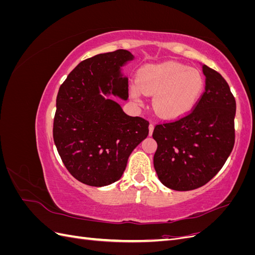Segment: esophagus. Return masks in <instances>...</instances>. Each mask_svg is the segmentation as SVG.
Listing matches in <instances>:
<instances>
[{
	"mask_svg": "<svg viewBox=\"0 0 255 255\" xmlns=\"http://www.w3.org/2000/svg\"><path fill=\"white\" fill-rule=\"evenodd\" d=\"M153 129H154V125L153 123H151V125L149 126V135L150 136L153 134Z\"/></svg>",
	"mask_w": 255,
	"mask_h": 255,
	"instance_id": "esophagus-1",
	"label": "esophagus"
}]
</instances>
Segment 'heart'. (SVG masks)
<instances>
[{
  "instance_id": "heart-1",
  "label": "heart",
  "mask_w": 255,
  "mask_h": 255,
  "mask_svg": "<svg viewBox=\"0 0 255 255\" xmlns=\"http://www.w3.org/2000/svg\"><path fill=\"white\" fill-rule=\"evenodd\" d=\"M137 84L130 85V97L141 104L143 94L153 97V107L161 118L175 119L189 113L201 96L204 80L195 68L167 61L141 68Z\"/></svg>"
}]
</instances>
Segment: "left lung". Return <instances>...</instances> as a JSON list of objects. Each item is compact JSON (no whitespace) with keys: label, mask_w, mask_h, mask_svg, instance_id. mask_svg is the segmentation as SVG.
I'll use <instances>...</instances> for the list:
<instances>
[{"label":"left lung","mask_w":255,"mask_h":255,"mask_svg":"<svg viewBox=\"0 0 255 255\" xmlns=\"http://www.w3.org/2000/svg\"><path fill=\"white\" fill-rule=\"evenodd\" d=\"M205 91L195 110L157 125L153 163L166 187L187 191L203 186L225 165L235 142L236 102L221 74L202 65Z\"/></svg>","instance_id":"8db88e82"}]
</instances>
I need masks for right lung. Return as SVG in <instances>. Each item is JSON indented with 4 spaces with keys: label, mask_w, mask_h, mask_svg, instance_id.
<instances>
[{
    "label": "right lung",
    "mask_w": 255,
    "mask_h": 255,
    "mask_svg": "<svg viewBox=\"0 0 255 255\" xmlns=\"http://www.w3.org/2000/svg\"><path fill=\"white\" fill-rule=\"evenodd\" d=\"M134 59L117 50L85 59L69 73L56 98L53 137L64 165L89 186L115 183L126 170L130 153L149 134V122L130 117L104 96L128 98L121 67Z\"/></svg>",
    "instance_id": "right-lung-1"
}]
</instances>
